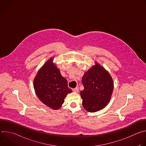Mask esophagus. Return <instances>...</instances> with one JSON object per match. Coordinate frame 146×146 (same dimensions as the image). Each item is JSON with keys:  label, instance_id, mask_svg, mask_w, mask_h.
Returning a JSON list of instances; mask_svg holds the SVG:
<instances>
[{"label": "esophagus", "instance_id": "esophagus-1", "mask_svg": "<svg viewBox=\"0 0 146 146\" xmlns=\"http://www.w3.org/2000/svg\"><path fill=\"white\" fill-rule=\"evenodd\" d=\"M73 91L74 92H78V91H79V89H78V87H76L75 88H73Z\"/></svg>", "mask_w": 146, "mask_h": 146}]
</instances>
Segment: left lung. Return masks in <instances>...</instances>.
Masks as SVG:
<instances>
[{"instance_id": "obj_1", "label": "left lung", "mask_w": 146, "mask_h": 146, "mask_svg": "<svg viewBox=\"0 0 146 146\" xmlns=\"http://www.w3.org/2000/svg\"><path fill=\"white\" fill-rule=\"evenodd\" d=\"M84 89L80 91L82 106L88 112H96L105 108L109 103L113 89V80L98 62L82 77Z\"/></svg>"}]
</instances>
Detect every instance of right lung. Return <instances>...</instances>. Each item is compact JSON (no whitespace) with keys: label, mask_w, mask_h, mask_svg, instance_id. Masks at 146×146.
Wrapping results in <instances>:
<instances>
[{"label":"right lung","mask_w":146,"mask_h":146,"mask_svg":"<svg viewBox=\"0 0 146 146\" xmlns=\"http://www.w3.org/2000/svg\"><path fill=\"white\" fill-rule=\"evenodd\" d=\"M54 58H50L39 69L33 80V87L41 102L52 109L57 110L72 90L68 88L67 80L61 75L53 62Z\"/></svg>","instance_id":"1"}]
</instances>
